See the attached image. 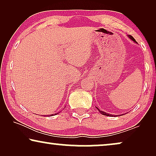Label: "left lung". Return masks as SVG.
I'll list each match as a JSON object with an SVG mask.
<instances>
[{
    "mask_svg": "<svg viewBox=\"0 0 156 156\" xmlns=\"http://www.w3.org/2000/svg\"><path fill=\"white\" fill-rule=\"evenodd\" d=\"M129 37L130 39H131V40H133V42H136V40L134 39V38H133V37H132L131 35H129ZM97 109H98V111H99V112L100 113H101V114L104 115V116H116V115H112V114H107V113H106V112H102V111H100V110L99 109V108H98L97 107ZM117 116H119V115H117Z\"/></svg>",
    "mask_w": 156,
    "mask_h": 156,
    "instance_id": "8db88e82",
    "label": "left lung"
}]
</instances>
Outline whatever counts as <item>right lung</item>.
I'll use <instances>...</instances> for the list:
<instances>
[{
	"label": "right lung",
	"mask_w": 156,
	"mask_h": 156,
	"mask_svg": "<svg viewBox=\"0 0 156 156\" xmlns=\"http://www.w3.org/2000/svg\"><path fill=\"white\" fill-rule=\"evenodd\" d=\"M56 114H51V115H50V116H53V115H56ZM45 116H46V115H45ZM47 116H48V115H47Z\"/></svg>",
	"instance_id": "obj_1"
}]
</instances>
